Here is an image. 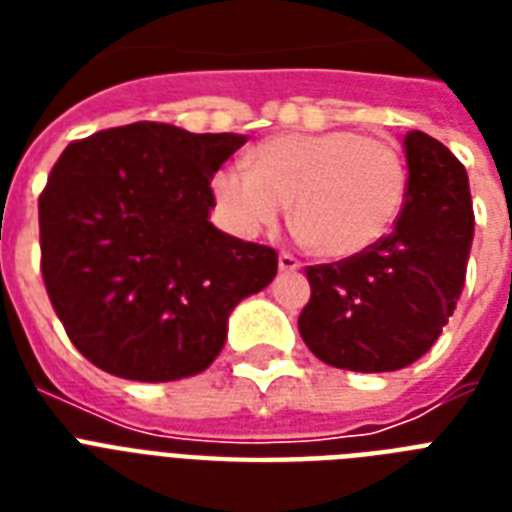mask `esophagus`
<instances>
[{"mask_svg":"<svg viewBox=\"0 0 512 512\" xmlns=\"http://www.w3.org/2000/svg\"><path fill=\"white\" fill-rule=\"evenodd\" d=\"M279 271H284V273L300 271V260H297L295 255H289V252H281V255H279Z\"/></svg>","mask_w":512,"mask_h":512,"instance_id":"esophagus-1","label":"esophagus"}]
</instances>
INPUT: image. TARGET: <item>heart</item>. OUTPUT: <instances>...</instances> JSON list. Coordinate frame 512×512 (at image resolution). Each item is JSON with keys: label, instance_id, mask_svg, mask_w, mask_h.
<instances>
[{"label": "heart", "instance_id": "obj_1", "mask_svg": "<svg viewBox=\"0 0 512 512\" xmlns=\"http://www.w3.org/2000/svg\"><path fill=\"white\" fill-rule=\"evenodd\" d=\"M406 162L393 143L353 130L284 132L223 167L212 193L241 236L271 228L292 201V223L313 255L345 260L372 249L404 207Z\"/></svg>", "mask_w": 512, "mask_h": 512}]
</instances>
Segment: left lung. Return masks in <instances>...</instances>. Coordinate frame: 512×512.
<instances>
[{"label": "left lung", "instance_id": "1", "mask_svg": "<svg viewBox=\"0 0 512 512\" xmlns=\"http://www.w3.org/2000/svg\"><path fill=\"white\" fill-rule=\"evenodd\" d=\"M406 185L396 225L372 249L308 265L297 329L316 358L350 372H396L425 356L460 300L473 244L468 172L436 138L404 135Z\"/></svg>", "mask_w": 512, "mask_h": 512}]
</instances>
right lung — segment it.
<instances>
[{"label":"right lung","mask_w":512,"mask_h":512,"mask_svg":"<svg viewBox=\"0 0 512 512\" xmlns=\"http://www.w3.org/2000/svg\"><path fill=\"white\" fill-rule=\"evenodd\" d=\"M244 135L135 122L74 140L39 196L42 279L68 340L108 374L204 372L228 316L276 276V249L209 223L212 175Z\"/></svg>","instance_id":"right-lung-1"}]
</instances>
